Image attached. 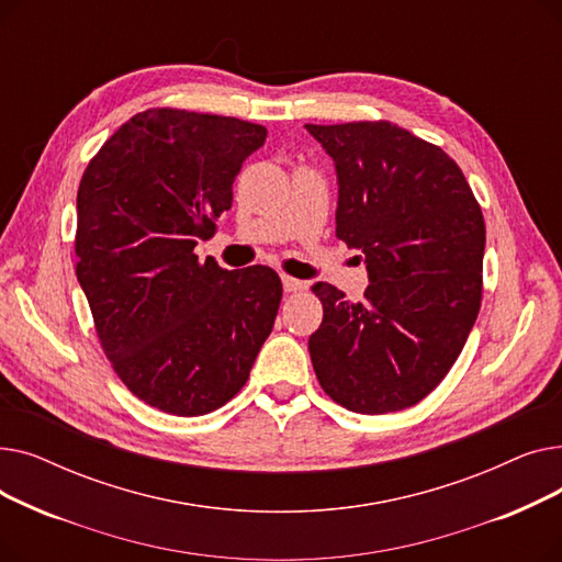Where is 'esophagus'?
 I'll list each match as a JSON object with an SVG mask.
<instances>
[{"label":"esophagus","mask_w":562,"mask_h":562,"mask_svg":"<svg viewBox=\"0 0 562 562\" xmlns=\"http://www.w3.org/2000/svg\"><path fill=\"white\" fill-rule=\"evenodd\" d=\"M282 286L286 293H299L305 289V282L296 280V278H289V276H282Z\"/></svg>","instance_id":"obj_1"}]
</instances>
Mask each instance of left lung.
Returning <instances> with one entry per match:
<instances>
[{"label": "left lung", "instance_id": "left-lung-1", "mask_svg": "<svg viewBox=\"0 0 562 562\" xmlns=\"http://www.w3.org/2000/svg\"><path fill=\"white\" fill-rule=\"evenodd\" d=\"M335 159L337 239L371 284L348 303L316 284L310 358L335 403L387 415L424 401L462 352L483 299L485 221L460 166L387 121L305 125Z\"/></svg>", "mask_w": 562, "mask_h": 562}]
</instances>
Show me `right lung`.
Segmentation results:
<instances>
[{"instance_id":"right-lung-1","label":"right lung","mask_w":562,"mask_h":562,"mask_svg":"<svg viewBox=\"0 0 562 562\" xmlns=\"http://www.w3.org/2000/svg\"><path fill=\"white\" fill-rule=\"evenodd\" d=\"M266 127L157 106L104 140L77 191L75 271L104 356L125 387L200 417L239 394L282 301L269 266L200 261Z\"/></svg>"}]
</instances>
